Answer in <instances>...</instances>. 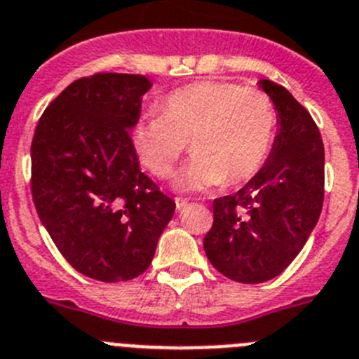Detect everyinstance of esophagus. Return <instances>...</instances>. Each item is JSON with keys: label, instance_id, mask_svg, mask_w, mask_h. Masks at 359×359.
<instances>
[{"label": "esophagus", "instance_id": "esophagus-1", "mask_svg": "<svg viewBox=\"0 0 359 359\" xmlns=\"http://www.w3.org/2000/svg\"><path fill=\"white\" fill-rule=\"evenodd\" d=\"M177 211H182V209L187 208V200L186 198H175Z\"/></svg>", "mask_w": 359, "mask_h": 359}]
</instances>
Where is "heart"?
<instances>
[{"label": "heart", "instance_id": "obj_1", "mask_svg": "<svg viewBox=\"0 0 359 359\" xmlns=\"http://www.w3.org/2000/svg\"><path fill=\"white\" fill-rule=\"evenodd\" d=\"M276 132V107L263 91L202 80L170 93L161 114L135 125L132 144L154 175L168 179L191 143L195 157L175 184L179 189H208L254 179L272 154Z\"/></svg>", "mask_w": 359, "mask_h": 359}]
</instances>
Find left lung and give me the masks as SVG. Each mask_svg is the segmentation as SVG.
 I'll return each instance as SVG.
<instances>
[{
	"label": "left lung",
	"instance_id": "8db88e82",
	"mask_svg": "<svg viewBox=\"0 0 359 359\" xmlns=\"http://www.w3.org/2000/svg\"><path fill=\"white\" fill-rule=\"evenodd\" d=\"M277 111L272 154L234 195L212 202L203 250L219 273L257 284L284 272L315 229L324 203V143L306 111L283 86L259 80Z\"/></svg>",
	"mask_w": 359,
	"mask_h": 359
}]
</instances>
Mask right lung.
Instances as JSON below:
<instances>
[{
    "instance_id": "add662e5",
    "label": "right lung",
    "mask_w": 359,
    "mask_h": 359,
    "mask_svg": "<svg viewBox=\"0 0 359 359\" xmlns=\"http://www.w3.org/2000/svg\"><path fill=\"white\" fill-rule=\"evenodd\" d=\"M151 87L143 75L79 79L46 107L32 141V196L59 252L103 283L150 266L175 202L140 170L130 128Z\"/></svg>"
}]
</instances>
